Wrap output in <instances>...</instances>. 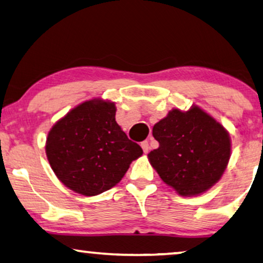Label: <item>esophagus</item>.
Wrapping results in <instances>:
<instances>
[{"mask_svg": "<svg viewBox=\"0 0 263 263\" xmlns=\"http://www.w3.org/2000/svg\"><path fill=\"white\" fill-rule=\"evenodd\" d=\"M140 146H142L144 154H147L148 150H150V146H148L147 140H145V142H142V144H140Z\"/></svg>", "mask_w": 263, "mask_h": 263, "instance_id": "esophagus-1", "label": "esophagus"}]
</instances>
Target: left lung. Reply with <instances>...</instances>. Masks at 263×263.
<instances>
[{
  "mask_svg": "<svg viewBox=\"0 0 263 263\" xmlns=\"http://www.w3.org/2000/svg\"><path fill=\"white\" fill-rule=\"evenodd\" d=\"M152 135L159 147L147 155L164 183L182 196H196L219 181L230 158V137L218 121L198 106L174 108Z\"/></svg>",
  "mask_w": 263,
  "mask_h": 263,
  "instance_id": "8db88e82",
  "label": "left lung"
}]
</instances>
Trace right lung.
I'll return each mask as SVG.
<instances>
[{
	"label": "right lung",
	"mask_w": 263,
	"mask_h": 263,
	"mask_svg": "<svg viewBox=\"0 0 263 263\" xmlns=\"http://www.w3.org/2000/svg\"><path fill=\"white\" fill-rule=\"evenodd\" d=\"M116 105L92 99L78 105L50 128L46 155L54 174L74 193L96 196L121 181L143 155L116 121Z\"/></svg>",
	"instance_id": "add662e5"
}]
</instances>
